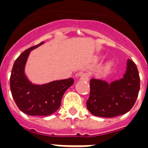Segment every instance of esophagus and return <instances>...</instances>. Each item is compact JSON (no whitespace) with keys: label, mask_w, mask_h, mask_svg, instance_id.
<instances>
[{"label":"esophagus","mask_w":148,"mask_h":148,"mask_svg":"<svg viewBox=\"0 0 148 148\" xmlns=\"http://www.w3.org/2000/svg\"><path fill=\"white\" fill-rule=\"evenodd\" d=\"M80 79L82 81H84V82H88L89 80V74L87 72L80 74Z\"/></svg>","instance_id":"1"}]
</instances>
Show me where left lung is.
I'll return each mask as SVG.
<instances>
[{
  "label": "left lung",
  "instance_id": "1",
  "mask_svg": "<svg viewBox=\"0 0 148 148\" xmlns=\"http://www.w3.org/2000/svg\"><path fill=\"white\" fill-rule=\"evenodd\" d=\"M123 78L111 83L92 78L87 101L88 111L95 116L112 118L127 113L134 106L140 90V76L136 64L128 59Z\"/></svg>",
  "mask_w": 148,
  "mask_h": 148
}]
</instances>
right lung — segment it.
Returning a JSON list of instances; mask_svg holds the SVG:
<instances>
[{
    "label": "right lung",
    "mask_w": 148,
    "mask_h": 148,
    "mask_svg": "<svg viewBox=\"0 0 148 148\" xmlns=\"http://www.w3.org/2000/svg\"><path fill=\"white\" fill-rule=\"evenodd\" d=\"M43 42L25 50L14 61L10 88L17 106L29 116H49L59 109L62 97L68 88L74 84V79L53 81L47 84H32L25 74V66L30 51Z\"/></svg>",
    "instance_id": "add662e5"
}]
</instances>
